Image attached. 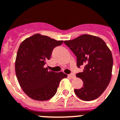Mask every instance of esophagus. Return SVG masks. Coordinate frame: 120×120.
Wrapping results in <instances>:
<instances>
[{"mask_svg":"<svg viewBox=\"0 0 120 120\" xmlns=\"http://www.w3.org/2000/svg\"><path fill=\"white\" fill-rule=\"evenodd\" d=\"M68 77L69 78H71V79H73L75 78V75H74L73 74H71V75H68Z\"/></svg>","mask_w":120,"mask_h":120,"instance_id":"esophagus-1","label":"esophagus"}]
</instances>
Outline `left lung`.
<instances>
[{"label": "left lung", "instance_id": "8db88e82", "mask_svg": "<svg viewBox=\"0 0 120 120\" xmlns=\"http://www.w3.org/2000/svg\"><path fill=\"white\" fill-rule=\"evenodd\" d=\"M64 42L77 57V66H84L83 71L76 75L83 85L81 89H75L76 95L83 101L100 97L111 78L113 57L109 47L102 39L89 34Z\"/></svg>", "mask_w": 120, "mask_h": 120}]
</instances>
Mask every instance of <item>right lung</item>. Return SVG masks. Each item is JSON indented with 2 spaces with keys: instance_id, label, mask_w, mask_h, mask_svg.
<instances>
[{
  "instance_id": "add662e5",
  "label": "right lung",
  "mask_w": 120,
  "mask_h": 120,
  "mask_svg": "<svg viewBox=\"0 0 120 120\" xmlns=\"http://www.w3.org/2000/svg\"><path fill=\"white\" fill-rule=\"evenodd\" d=\"M63 41L36 34L20 43L15 62V71L20 88L29 97L37 101L52 98L59 82L67 75L49 71L44 65L52 50Z\"/></svg>"
}]
</instances>
